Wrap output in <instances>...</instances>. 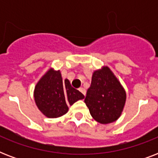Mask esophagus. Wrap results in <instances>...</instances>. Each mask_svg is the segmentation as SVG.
<instances>
[{
  "label": "esophagus",
  "instance_id": "34e87169",
  "mask_svg": "<svg viewBox=\"0 0 158 158\" xmlns=\"http://www.w3.org/2000/svg\"><path fill=\"white\" fill-rule=\"evenodd\" d=\"M79 91L81 92L82 94H84V96L86 95V90H85V89H84V88H80V89H79Z\"/></svg>",
  "mask_w": 158,
  "mask_h": 158
}]
</instances>
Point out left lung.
I'll return each instance as SVG.
<instances>
[{
  "instance_id": "obj_1",
  "label": "left lung",
  "mask_w": 158,
  "mask_h": 158,
  "mask_svg": "<svg viewBox=\"0 0 158 158\" xmlns=\"http://www.w3.org/2000/svg\"><path fill=\"white\" fill-rule=\"evenodd\" d=\"M125 100V89L107 66L94 72L84 102L94 120L101 124L115 121L121 115Z\"/></svg>"
}]
</instances>
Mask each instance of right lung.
Wrapping results in <instances>:
<instances>
[{
  "label": "right lung",
  "mask_w": 158,
  "mask_h": 158,
  "mask_svg": "<svg viewBox=\"0 0 158 158\" xmlns=\"http://www.w3.org/2000/svg\"><path fill=\"white\" fill-rule=\"evenodd\" d=\"M84 94L74 89L68 79L62 80L60 70L49 69L34 89V100L41 112L48 118H56L68 111V106L84 99Z\"/></svg>",
  "instance_id": "right-lung-1"
}]
</instances>
